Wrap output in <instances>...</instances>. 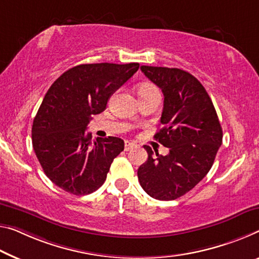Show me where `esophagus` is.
Masks as SVG:
<instances>
[{
  "mask_svg": "<svg viewBox=\"0 0 259 259\" xmlns=\"http://www.w3.org/2000/svg\"><path fill=\"white\" fill-rule=\"evenodd\" d=\"M134 147H135V143L131 142V141H125V150H126V152H128V150L134 148Z\"/></svg>",
  "mask_w": 259,
  "mask_h": 259,
  "instance_id": "34e87169",
  "label": "esophagus"
}]
</instances>
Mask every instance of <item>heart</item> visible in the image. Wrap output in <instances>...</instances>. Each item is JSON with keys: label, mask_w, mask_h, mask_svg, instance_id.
Instances as JSON below:
<instances>
[{"label": "heart", "mask_w": 259, "mask_h": 259, "mask_svg": "<svg viewBox=\"0 0 259 259\" xmlns=\"http://www.w3.org/2000/svg\"><path fill=\"white\" fill-rule=\"evenodd\" d=\"M156 87L152 83H148V82H145V83H141V84H139L138 87V95L139 96H143V95H147V94H150L153 93V91H156Z\"/></svg>", "instance_id": "1"}]
</instances>
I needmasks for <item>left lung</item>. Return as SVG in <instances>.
I'll use <instances>...</instances> for the list:
<instances>
[{
	"mask_svg": "<svg viewBox=\"0 0 259 259\" xmlns=\"http://www.w3.org/2000/svg\"><path fill=\"white\" fill-rule=\"evenodd\" d=\"M164 96L161 130L155 140L165 156L143 146L148 160L138 169L141 188L157 200H175L192 190L212 168L222 143V128L207 91L188 71L141 66Z\"/></svg>",
	"mask_w": 259,
	"mask_h": 259,
	"instance_id": "8db88e82",
	"label": "left lung"
}]
</instances>
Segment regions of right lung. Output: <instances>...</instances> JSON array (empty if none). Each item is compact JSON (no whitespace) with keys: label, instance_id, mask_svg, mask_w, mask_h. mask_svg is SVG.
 <instances>
[{"label":"right lung","instance_id":"obj_1","mask_svg":"<svg viewBox=\"0 0 259 259\" xmlns=\"http://www.w3.org/2000/svg\"><path fill=\"white\" fill-rule=\"evenodd\" d=\"M138 69L137 62L78 65L46 93L33 119L32 146L46 176L66 192L84 196L104 184L111 163L124 150V140H93L87 126Z\"/></svg>","mask_w":259,"mask_h":259}]
</instances>
